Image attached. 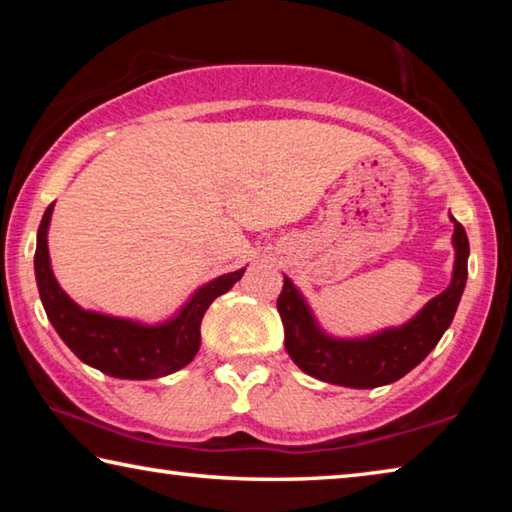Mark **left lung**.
I'll return each mask as SVG.
<instances>
[{
  "mask_svg": "<svg viewBox=\"0 0 512 512\" xmlns=\"http://www.w3.org/2000/svg\"><path fill=\"white\" fill-rule=\"evenodd\" d=\"M449 219L454 223L452 244L456 250L452 282L402 327L381 329L363 339L329 336L318 325L314 311L309 309L296 284L284 275L277 311L284 325V348L293 363L311 377L348 388L393 384L418 366L452 325L467 282L470 241L463 225L452 214Z\"/></svg>",
  "mask_w": 512,
  "mask_h": 512,
  "instance_id": "left-lung-1",
  "label": "left lung"
}]
</instances>
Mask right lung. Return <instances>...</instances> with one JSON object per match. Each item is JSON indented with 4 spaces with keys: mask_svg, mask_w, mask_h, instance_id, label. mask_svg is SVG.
<instances>
[{
    "mask_svg": "<svg viewBox=\"0 0 512 512\" xmlns=\"http://www.w3.org/2000/svg\"><path fill=\"white\" fill-rule=\"evenodd\" d=\"M54 203H51L38 228V246L33 268L42 307L60 339L83 363L117 379H158L185 368L201 348V320L207 307L241 280L246 268L214 277L194 291L176 316L158 325L137 323L99 311H88L60 289L51 271L47 232Z\"/></svg>",
    "mask_w": 512,
    "mask_h": 512,
    "instance_id": "1",
    "label": "right lung"
}]
</instances>
